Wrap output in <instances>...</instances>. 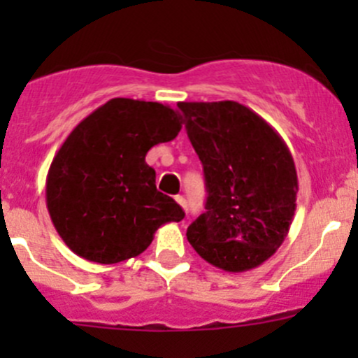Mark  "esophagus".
Listing matches in <instances>:
<instances>
[{
	"label": "esophagus",
	"mask_w": 358,
	"mask_h": 358,
	"mask_svg": "<svg viewBox=\"0 0 358 358\" xmlns=\"http://www.w3.org/2000/svg\"><path fill=\"white\" fill-rule=\"evenodd\" d=\"M175 201L176 202H178V204L180 206H182V209H183V211H189V206H187V201H185V197H183V196H176L175 197Z\"/></svg>",
	"instance_id": "obj_1"
}]
</instances>
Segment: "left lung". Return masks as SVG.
Segmentation results:
<instances>
[{
	"label": "left lung",
	"instance_id": "obj_1",
	"mask_svg": "<svg viewBox=\"0 0 358 358\" xmlns=\"http://www.w3.org/2000/svg\"><path fill=\"white\" fill-rule=\"evenodd\" d=\"M204 168L206 211L187 229L197 255L225 272H248L286 239L298 175L282 136L234 100L180 102Z\"/></svg>",
	"mask_w": 358,
	"mask_h": 358
}]
</instances>
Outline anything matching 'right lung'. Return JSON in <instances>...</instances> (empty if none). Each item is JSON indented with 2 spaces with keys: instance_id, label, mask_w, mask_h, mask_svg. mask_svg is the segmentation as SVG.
I'll use <instances>...</instances> for the list:
<instances>
[{
  "instance_id": "add662e5",
  "label": "right lung",
  "mask_w": 358,
  "mask_h": 358,
  "mask_svg": "<svg viewBox=\"0 0 358 358\" xmlns=\"http://www.w3.org/2000/svg\"><path fill=\"white\" fill-rule=\"evenodd\" d=\"M182 124L169 106L112 99L72 129L46 176L50 218L72 252L102 265L124 262L150 246L159 227L183 220L145 162Z\"/></svg>"
}]
</instances>
